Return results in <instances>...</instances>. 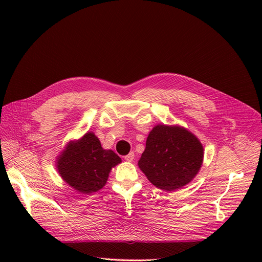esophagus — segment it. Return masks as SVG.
Here are the masks:
<instances>
[{"mask_svg":"<svg viewBox=\"0 0 262 262\" xmlns=\"http://www.w3.org/2000/svg\"><path fill=\"white\" fill-rule=\"evenodd\" d=\"M134 158H135V154L133 152L129 153L128 155H126L125 157H124V159H125L126 161H129V162H132L134 160Z\"/></svg>","mask_w":262,"mask_h":262,"instance_id":"obj_1","label":"esophagus"}]
</instances>
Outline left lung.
I'll return each instance as SVG.
<instances>
[{
	"label": "left lung",
	"mask_w": 262,
	"mask_h": 262,
	"mask_svg": "<svg viewBox=\"0 0 262 262\" xmlns=\"http://www.w3.org/2000/svg\"><path fill=\"white\" fill-rule=\"evenodd\" d=\"M204 147L198 137L180 125L158 124L149 132L138 161L147 180L163 191H175L198 175Z\"/></svg>",
	"instance_id": "8db88e82"
}]
</instances>
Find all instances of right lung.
<instances>
[{
	"instance_id": "right-lung-1",
	"label": "right lung",
	"mask_w": 262,
	"mask_h": 262,
	"mask_svg": "<svg viewBox=\"0 0 262 262\" xmlns=\"http://www.w3.org/2000/svg\"><path fill=\"white\" fill-rule=\"evenodd\" d=\"M121 158L112 149H104L93 132L69 141L56 158V168L62 181L80 194H91L107 183L113 168Z\"/></svg>"
}]
</instances>
